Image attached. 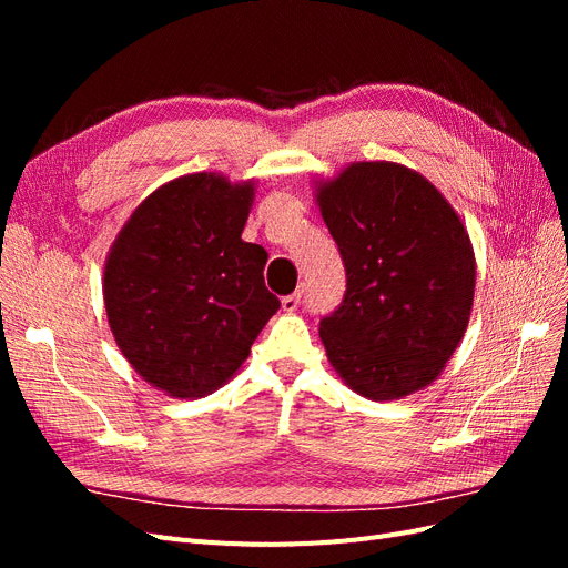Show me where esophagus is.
Here are the masks:
<instances>
[{"label":"esophagus","mask_w":568,"mask_h":568,"mask_svg":"<svg viewBox=\"0 0 568 568\" xmlns=\"http://www.w3.org/2000/svg\"><path fill=\"white\" fill-rule=\"evenodd\" d=\"M301 298H303V288L294 291V294H291V296H284V298H282V311H286V313H294L296 307L301 305Z\"/></svg>","instance_id":"esophagus-1"}]
</instances>
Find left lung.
<instances>
[{
    "instance_id": "1",
    "label": "left lung",
    "mask_w": 568,
    "mask_h": 568,
    "mask_svg": "<svg viewBox=\"0 0 568 568\" xmlns=\"http://www.w3.org/2000/svg\"><path fill=\"white\" fill-rule=\"evenodd\" d=\"M315 199L348 277L338 311L320 322L334 372L376 403L422 390L471 317L467 227L432 182L393 161H355L317 180Z\"/></svg>"
}]
</instances>
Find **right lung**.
<instances>
[{
	"instance_id": "obj_1",
	"label": "right lung",
	"mask_w": 568,
	"mask_h": 568,
	"mask_svg": "<svg viewBox=\"0 0 568 568\" xmlns=\"http://www.w3.org/2000/svg\"><path fill=\"white\" fill-rule=\"evenodd\" d=\"M255 180L192 173L161 184L104 263L109 326L130 367L173 398H203L246 363L280 311L263 246L242 239Z\"/></svg>"
}]
</instances>
